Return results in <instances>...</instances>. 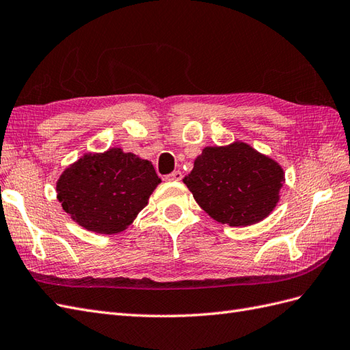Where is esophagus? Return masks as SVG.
<instances>
[{
	"mask_svg": "<svg viewBox=\"0 0 350 350\" xmlns=\"http://www.w3.org/2000/svg\"><path fill=\"white\" fill-rule=\"evenodd\" d=\"M182 177H183V174L180 172H173L172 174L165 176V180H168V182H178V180H182Z\"/></svg>",
	"mask_w": 350,
	"mask_h": 350,
	"instance_id": "esophagus-1",
	"label": "esophagus"
}]
</instances>
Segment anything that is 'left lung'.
Instances as JSON below:
<instances>
[{
    "label": "left lung",
    "instance_id": "left-lung-1",
    "mask_svg": "<svg viewBox=\"0 0 350 350\" xmlns=\"http://www.w3.org/2000/svg\"><path fill=\"white\" fill-rule=\"evenodd\" d=\"M183 183L211 219L244 228L273 211L285 173L273 158L235 140L226 146L204 148Z\"/></svg>",
    "mask_w": 350,
    "mask_h": 350
}]
</instances>
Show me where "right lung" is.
Returning <instances> with one entry per match:
<instances>
[{
	"mask_svg": "<svg viewBox=\"0 0 350 350\" xmlns=\"http://www.w3.org/2000/svg\"><path fill=\"white\" fill-rule=\"evenodd\" d=\"M159 183L150 161L111 148L87 152L66 167L56 191L62 207L79 226L113 235L131 225Z\"/></svg>",
	"mask_w": 350,
	"mask_h": 350,
	"instance_id": "right-lung-1",
	"label": "right lung"
}]
</instances>
